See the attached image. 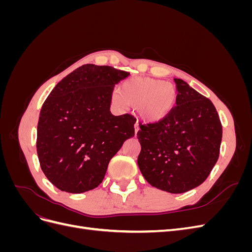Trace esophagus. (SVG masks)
<instances>
[{
    "instance_id": "34e87169",
    "label": "esophagus",
    "mask_w": 252,
    "mask_h": 252,
    "mask_svg": "<svg viewBox=\"0 0 252 252\" xmlns=\"http://www.w3.org/2000/svg\"><path fill=\"white\" fill-rule=\"evenodd\" d=\"M139 130H140V127H139V124L138 123H135V125H134V133L136 134L139 132Z\"/></svg>"
}]
</instances>
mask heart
I'll return each instance as SVG.
<instances>
[{
	"instance_id": "heart-1",
	"label": "heart",
	"mask_w": 252,
	"mask_h": 252,
	"mask_svg": "<svg viewBox=\"0 0 252 252\" xmlns=\"http://www.w3.org/2000/svg\"><path fill=\"white\" fill-rule=\"evenodd\" d=\"M113 102L122 107H138L143 121L157 124L172 112L178 100V90L171 83L150 78H133L125 82Z\"/></svg>"
}]
</instances>
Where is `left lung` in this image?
<instances>
[{"label": "left lung", "mask_w": 252, "mask_h": 252, "mask_svg": "<svg viewBox=\"0 0 252 252\" xmlns=\"http://www.w3.org/2000/svg\"><path fill=\"white\" fill-rule=\"evenodd\" d=\"M177 106L164 121L141 125L139 168L151 186L170 193L189 191L207 179L222 142V125L209 98L174 79Z\"/></svg>", "instance_id": "8db88e82"}]
</instances>
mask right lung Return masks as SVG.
<instances>
[{
  "mask_svg": "<svg viewBox=\"0 0 252 252\" xmlns=\"http://www.w3.org/2000/svg\"><path fill=\"white\" fill-rule=\"evenodd\" d=\"M129 75L111 66L83 65L60 81L44 102L37 157L44 174L62 191L97 187L110 159L134 136L136 120L110 112L114 86Z\"/></svg>",
  "mask_w": 252,
  "mask_h": 252,
  "instance_id": "obj_1",
  "label": "right lung"
}]
</instances>
